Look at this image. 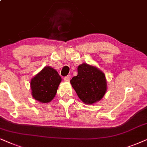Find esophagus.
Wrapping results in <instances>:
<instances>
[{
    "mask_svg": "<svg viewBox=\"0 0 147 147\" xmlns=\"http://www.w3.org/2000/svg\"><path fill=\"white\" fill-rule=\"evenodd\" d=\"M70 75H67V76H66V77H64V80L65 81H70Z\"/></svg>",
    "mask_w": 147,
    "mask_h": 147,
    "instance_id": "esophagus-1",
    "label": "esophagus"
}]
</instances>
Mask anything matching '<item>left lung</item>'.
<instances>
[{
	"label": "left lung",
	"mask_w": 147,
	"mask_h": 147,
	"mask_svg": "<svg viewBox=\"0 0 147 147\" xmlns=\"http://www.w3.org/2000/svg\"><path fill=\"white\" fill-rule=\"evenodd\" d=\"M70 83L80 99L86 104H93L100 100L107 90L104 73L86 63L78 66V75L72 77Z\"/></svg>",
	"instance_id": "8db88e82"
}]
</instances>
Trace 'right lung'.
<instances>
[{
    "mask_svg": "<svg viewBox=\"0 0 147 147\" xmlns=\"http://www.w3.org/2000/svg\"><path fill=\"white\" fill-rule=\"evenodd\" d=\"M61 80L55 69L44 67L31 81L33 97L41 103L50 102L56 95Z\"/></svg>",
    "mask_w": 147,
    "mask_h": 147,
    "instance_id": "right-lung-1",
    "label": "right lung"
}]
</instances>
